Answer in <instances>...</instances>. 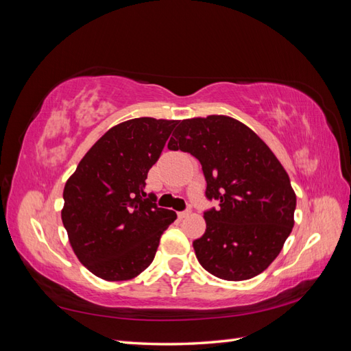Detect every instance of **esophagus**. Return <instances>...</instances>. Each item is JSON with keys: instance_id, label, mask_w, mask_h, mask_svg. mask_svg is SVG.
<instances>
[{"instance_id": "34e87169", "label": "esophagus", "mask_w": 351, "mask_h": 351, "mask_svg": "<svg viewBox=\"0 0 351 351\" xmlns=\"http://www.w3.org/2000/svg\"><path fill=\"white\" fill-rule=\"evenodd\" d=\"M191 214V210L190 209H185V210H181V213H178V217L179 218H185V217H189Z\"/></svg>"}]
</instances>
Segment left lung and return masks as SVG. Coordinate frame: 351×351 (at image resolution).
Here are the masks:
<instances>
[{"label": "left lung", "instance_id": "1", "mask_svg": "<svg viewBox=\"0 0 351 351\" xmlns=\"http://www.w3.org/2000/svg\"><path fill=\"white\" fill-rule=\"evenodd\" d=\"M169 149L202 165L206 230L193 242L199 263L218 278L243 281L271 265L295 224L296 194L267 145L242 122L223 115L184 119Z\"/></svg>", "mask_w": 351, "mask_h": 351}]
</instances>
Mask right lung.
<instances>
[{
    "mask_svg": "<svg viewBox=\"0 0 351 351\" xmlns=\"http://www.w3.org/2000/svg\"><path fill=\"white\" fill-rule=\"evenodd\" d=\"M178 121L134 118L103 134L64 186L62 224L75 254L106 281L132 280L148 267L162 232L176 219L145 193Z\"/></svg>",
    "mask_w": 351,
    "mask_h": 351,
    "instance_id": "obj_1",
    "label": "right lung"
}]
</instances>
